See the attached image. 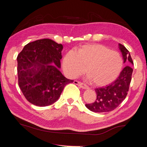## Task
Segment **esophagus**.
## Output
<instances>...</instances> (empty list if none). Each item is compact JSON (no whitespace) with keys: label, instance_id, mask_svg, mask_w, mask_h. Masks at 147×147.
I'll return each instance as SVG.
<instances>
[{"label":"esophagus","instance_id":"esophagus-1","mask_svg":"<svg viewBox=\"0 0 147 147\" xmlns=\"http://www.w3.org/2000/svg\"><path fill=\"white\" fill-rule=\"evenodd\" d=\"M74 84H76V85H78V86L80 87L81 88L84 89H89V87L88 86H86V84H84L83 83L80 82H78V81H74Z\"/></svg>","mask_w":147,"mask_h":147}]
</instances>
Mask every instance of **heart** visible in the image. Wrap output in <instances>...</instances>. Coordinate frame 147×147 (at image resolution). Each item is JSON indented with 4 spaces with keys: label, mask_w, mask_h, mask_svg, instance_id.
Masks as SVG:
<instances>
[{
    "label": "heart",
    "mask_w": 147,
    "mask_h": 147,
    "mask_svg": "<svg viewBox=\"0 0 147 147\" xmlns=\"http://www.w3.org/2000/svg\"><path fill=\"white\" fill-rule=\"evenodd\" d=\"M64 73L69 78H75L86 71L92 83L105 86L118 78L123 67L120 53L101 44H87L75 52L67 53L62 59Z\"/></svg>",
    "instance_id": "obj_1"
}]
</instances>
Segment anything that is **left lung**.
Masks as SVG:
<instances>
[{
    "label": "left lung",
    "instance_id": "obj_1",
    "mask_svg": "<svg viewBox=\"0 0 147 147\" xmlns=\"http://www.w3.org/2000/svg\"><path fill=\"white\" fill-rule=\"evenodd\" d=\"M119 49L122 53L124 63L127 66L123 69L114 82L106 87L95 89L96 100L93 103L86 104V108L93 112L104 113L113 110L125 99L128 94L133 72L131 66L134 63L125 47L119 43Z\"/></svg>",
    "mask_w": 147,
    "mask_h": 147
}]
</instances>
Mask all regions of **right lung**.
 Segmentation results:
<instances>
[{
	"mask_svg": "<svg viewBox=\"0 0 147 147\" xmlns=\"http://www.w3.org/2000/svg\"><path fill=\"white\" fill-rule=\"evenodd\" d=\"M63 45L50 39H39L24 46L17 56L19 86L29 102L38 106L58 100L67 84L59 69Z\"/></svg>",
	"mask_w": 147,
	"mask_h": 147,
	"instance_id": "obj_1",
	"label": "right lung"
}]
</instances>
